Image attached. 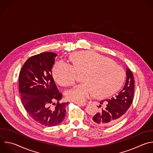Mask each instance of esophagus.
I'll list each match as a JSON object with an SVG mask.
<instances>
[{
	"instance_id": "obj_1",
	"label": "esophagus",
	"mask_w": 153,
	"mask_h": 153,
	"mask_svg": "<svg viewBox=\"0 0 153 153\" xmlns=\"http://www.w3.org/2000/svg\"><path fill=\"white\" fill-rule=\"evenodd\" d=\"M76 104H77L79 105H80V106H84L86 105V103H78V102H75Z\"/></svg>"
}]
</instances>
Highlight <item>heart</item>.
I'll return each instance as SVG.
<instances>
[{
    "label": "heart",
    "instance_id": "obj_1",
    "mask_svg": "<svg viewBox=\"0 0 153 153\" xmlns=\"http://www.w3.org/2000/svg\"><path fill=\"white\" fill-rule=\"evenodd\" d=\"M71 61L73 65L65 61H59L52 70L54 78L62 86L73 84L77 72L85 71L84 82L66 91L65 95L70 100L83 102L94 92L97 97H106L118 91L124 83V70L104 56L92 52H80L73 54Z\"/></svg>",
    "mask_w": 153,
    "mask_h": 153
}]
</instances>
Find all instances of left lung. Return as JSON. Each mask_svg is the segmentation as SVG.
Listing matches in <instances>:
<instances>
[{"mask_svg": "<svg viewBox=\"0 0 153 153\" xmlns=\"http://www.w3.org/2000/svg\"><path fill=\"white\" fill-rule=\"evenodd\" d=\"M134 87L133 74L130 69L126 68V82L124 88L115 97L100 101L99 107H102L93 115L92 122L95 125L107 127L120 121L132 103Z\"/></svg>", "mask_w": 153, "mask_h": 153, "instance_id": "obj_1", "label": "left lung"}]
</instances>
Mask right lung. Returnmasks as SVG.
Instances as JSON below:
<instances>
[{
    "label": "right lung",
    "instance_id": "right-lung-1",
    "mask_svg": "<svg viewBox=\"0 0 153 153\" xmlns=\"http://www.w3.org/2000/svg\"><path fill=\"white\" fill-rule=\"evenodd\" d=\"M57 54L44 52L29 58L19 74L22 102L29 116L41 125L52 127L62 122L68 103H60L62 95L52 74Z\"/></svg>",
    "mask_w": 153,
    "mask_h": 153
}]
</instances>
